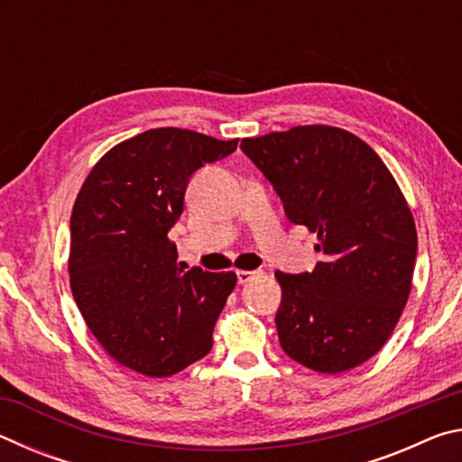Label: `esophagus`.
Returning a JSON list of instances; mask_svg holds the SVG:
<instances>
[{
    "instance_id": "34e87169",
    "label": "esophagus",
    "mask_w": 462,
    "mask_h": 462,
    "mask_svg": "<svg viewBox=\"0 0 462 462\" xmlns=\"http://www.w3.org/2000/svg\"><path fill=\"white\" fill-rule=\"evenodd\" d=\"M263 271H236V277H238V283L245 285L248 281H253L254 277H261Z\"/></svg>"
}]
</instances>
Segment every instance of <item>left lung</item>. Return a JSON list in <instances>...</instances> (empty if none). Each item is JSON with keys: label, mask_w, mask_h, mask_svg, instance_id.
I'll use <instances>...</instances> for the list:
<instances>
[{"label": "left lung", "mask_w": 462, "mask_h": 462, "mask_svg": "<svg viewBox=\"0 0 462 462\" xmlns=\"http://www.w3.org/2000/svg\"><path fill=\"white\" fill-rule=\"evenodd\" d=\"M245 152L283 201L289 222L318 234L322 254L301 275L277 271L281 348L318 373L369 361L411 291L418 234L400 185L373 148L334 126L245 138Z\"/></svg>", "instance_id": "left-lung-1"}]
</instances>
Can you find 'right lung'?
Masks as SVG:
<instances>
[{
	"label": "right lung",
	"mask_w": 462,
	"mask_h": 462,
	"mask_svg": "<svg viewBox=\"0 0 462 462\" xmlns=\"http://www.w3.org/2000/svg\"><path fill=\"white\" fill-rule=\"evenodd\" d=\"M238 138L154 128L124 140L91 169L71 214L69 279L106 353L146 377H171L212 350L216 319L236 275L177 267L169 230L185 189Z\"/></svg>",
	"instance_id": "right-lung-1"
}]
</instances>
